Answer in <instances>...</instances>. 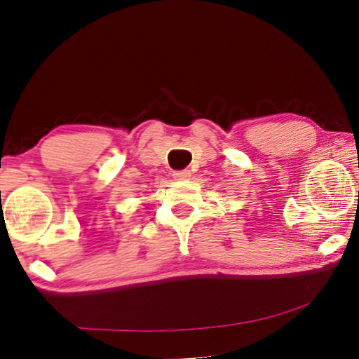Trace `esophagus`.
<instances>
[{
  "instance_id": "esophagus-1",
  "label": "esophagus",
  "mask_w": 359,
  "mask_h": 359,
  "mask_svg": "<svg viewBox=\"0 0 359 359\" xmlns=\"http://www.w3.org/2000/svg\"><path fill=\"white\" fill-rule=\"evenodd\" d=\"M190 170H175L174 179L175 180H189L190 179Z\"/></svg>"
}]
</instances>
